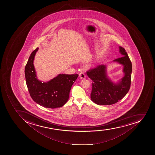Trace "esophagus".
<instances>
[{"instance_id": "34e87169", "label": "esophagus", "mask_w": 155, "mask_h": 155, "mask_svg": "<svg viewBox=\"0 0 155 155\" xmlns=\"http://www.w3.org/2000/svg\"><path fill=\"white\" fill-rule=\"evenodd\" d=\"M79 76L81 79H84L86 78V75H85L84 73H83V72H81V73L79 74Z\"/></svg>"}]
</instances>
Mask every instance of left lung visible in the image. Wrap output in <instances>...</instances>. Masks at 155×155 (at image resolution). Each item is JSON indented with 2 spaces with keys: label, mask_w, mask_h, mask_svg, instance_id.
I'll return each mask as SVG.
<instances>
[{
  "label": "left lung",
  "mask_w": 155,
  "mask_h": 155,
  "mask_svg": "<svg viewBox=\"0 0 155 155\" xmlns=\"http://www.w3.org/2000/svg\"><path fill=\"white\" fill-rule=\"evenodd\" d=\"M123 56L114 60L124 66L125 76L118 84H114L107 78L106 66L97 65L87 71L92 80V91L91 98L97 105H109L115 104L121 100L129 91L131 84L132 64L125 49L119 47Z\"/></svg>",
  "instance_id": "obj_1"
}]
</instances>
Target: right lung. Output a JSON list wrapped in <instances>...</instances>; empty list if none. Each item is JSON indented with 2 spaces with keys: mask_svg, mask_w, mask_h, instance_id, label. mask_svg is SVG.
<instances>
[{
  "mask_svg": "<svg viewBox=\"0 0 155 155\" xmlns=\"http://www.w3.org/2000/svg\"><path fill=\"white\" fill-rule=\"evenodd\" d=\"M37 48L30 56L25 67L27 88L32 99L44 107L54 109L63 106L69 97L72 84L78 74H59L47 83L38 81L33 64Z\"/></svg>",
  "mask_w": 155,
  "mask_h": 155,
  "instance_id": "add662e5",
  "label": "right lung"
}]
</instances>
